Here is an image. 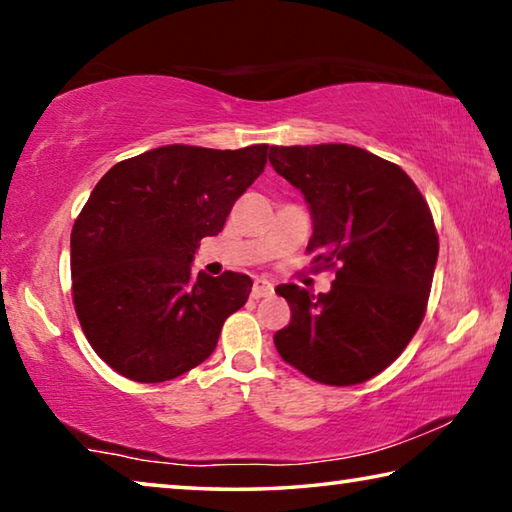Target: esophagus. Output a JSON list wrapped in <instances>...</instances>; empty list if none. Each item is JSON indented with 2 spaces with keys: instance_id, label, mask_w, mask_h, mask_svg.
<instances>
[{
  "instance_id": "esophagus-1",
  "label": "esophagus",
  "mask_w": 512,
  "mask_h": 512,
  "mask_svg": "<svg viewBox=\"0 0 512 512\" xmlns=\"http://www.w3.org/2000/svg\"><path fill=\"white\" fill-rule=\"evenodd\" d=\"M273 293V284L264 280V277H257L255 284H253V291H250V298L253 300H262V298H268Z\"/></svg>"
}]
</instances>
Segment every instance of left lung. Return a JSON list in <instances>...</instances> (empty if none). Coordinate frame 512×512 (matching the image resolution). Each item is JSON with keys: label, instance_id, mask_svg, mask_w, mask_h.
I'll return each mask as SVG.
<instances>
[{"label": "left lung", "instance_id": "1", "mask_svg": "<svg viewBox=\"0 0 512 512\" xmlns=\"http://www.w3.org/2000/svg\"><path fill=\"white\" fill-rule=\"evenodd\" d=\"M268 160L305 196L316 268H336L327 293L275 289L291 307L275 348L318 384L368 381L400 357L424 318L438 259L429 205L397 164L359 146H271Z\"/></svg>", "mask_w": 512, "mask_h": 512}]
</instances>
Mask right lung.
<instances>
[{
  "mask_svg": "<svg viewBox=\"0 0 512 512\" xmlns=\"http://www.w3.org/2000/svg\"><path fill=\"white\" fill-rule=\"evenodd\" d=\"M268 144L237 151L169 144L117 162L72 228V296L92 350L112 370L158 384L203 363L253 280L192 275L237 198L266 167Z\"/></svg>",
  "mask_w": 512,
  "mask_h": 512,
  "instance_id": "right-lung-1",
  "label": "right lung"
}]
</instances>
